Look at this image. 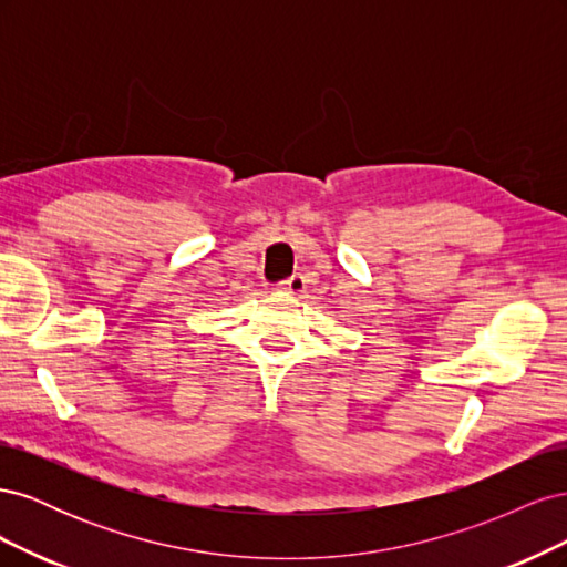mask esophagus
<instances>
[{"label":"esophagus","mask_w":567,"mask_h":567,"mask_svg":"<svg viewBox=\"0 0 567 567\" xmlns=\"http://www.w3.org/2000/svg\"><path fill=\"white\" fill-rule=\"evenodd\" d=\"M279 288H281V290H286V293H293V296H300V293H302V290L307 288V281H305V277H302V274H293V277H290V279L281 281V284H279Z\"/></svg>","instance_id":"1"}]
</instances>
